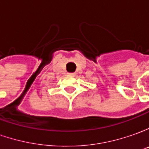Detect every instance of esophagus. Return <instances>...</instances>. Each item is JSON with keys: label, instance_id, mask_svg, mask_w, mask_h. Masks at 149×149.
I'll list each match as a JSON object with an SVG mask.
<instances>
[{"label": "esophagus", "instance_id": "obj_1", "mask_svg": "<svg viewBox=\"0 0 149 149\" xmlns=\"http://www.w3.org/2000/svg\"><path fill=\"white\" fill-rule=\"evenodd\" d=\"M70 74H71V75H75V73H74V72H72V73H70Z\"/></svg>", "mask_w": 149, "mask_h": 149}]
</instances>
